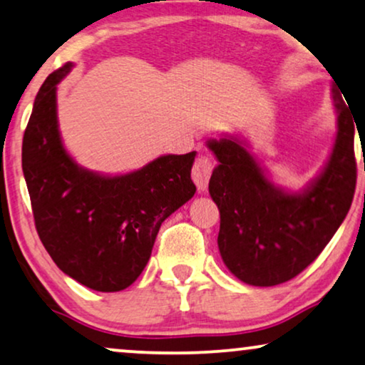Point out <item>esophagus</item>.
Listing matches in <instances>:
<instances>
[{
  "label": "esophagus",
  "instance_id": "esophagus-1",
  "mask_svg": "<svg viewBox=\"0 0 365 365\" xmlns=\"http://www.w3.org/2000/svg\"><path fill=\"white\" fill-rule=\"evenodd\" d=\"M212 169H214L212 161L207 156H202L201 154V156L196 158V161H194V166H192V181L196 182L199 191H204V189L207 187Z\"/></svg>",
  "mask_w": 365,
  "mask_h": 365
}]
</instances>
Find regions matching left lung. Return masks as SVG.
Returning <instances> with one entry per match:
<instances>
[{
  "label": "left lung",
  "instance_id": "8db88e82",
  "mask_svg": "<svg viewBox=\"0 0 365 365\" xmlns=\"http://www.w3.org/2000/svg\"><path fill=\"white\" fill-rule=\"evenodd\" d=\"M336 84V143L321 174L301 192L274 186L246 141L234 136L207 141L219 161L209 181V194L221 214L219 252L242 282L269 287L291 281L316 261L351 209L357 124Z\"/></svg>",
  "mask_w": 365,
  "mask_h": 365
}]
</instances>
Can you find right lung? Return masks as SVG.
<instances>
[{"mask_svg": "<svg viewBox=\"0 0 365 365\" xmlns=\"http://www.w3.org/2000/svg\"><path fill=\"white\" fill-rule=\"evenodd\" d=\"M73 64L49 74L23 136V173L43 246L64 274L99 292L131 286L151 257L159 227L196 192V151L166 154L138 171L103 176L63 146L56 89Z\"/></svg>", "mask_w": 365, "mask_h": 365, "instance_id": "add662e5", "label": "right lung"}]
</instances>
